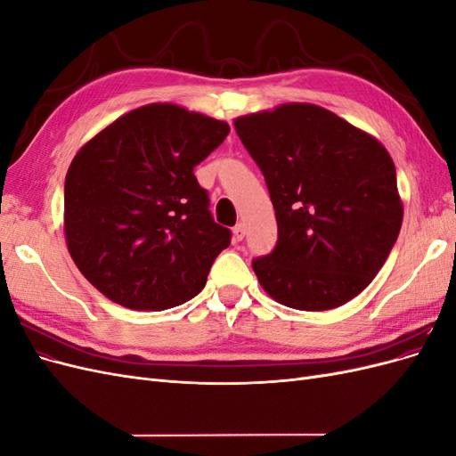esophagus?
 <instances>
[{"label": "esophagus", "mask_w": 456, "mask_h": 456, "mask_svg": "<svg viewBox=\"0 0 456 456\" xmlns=\"http://www.w3.org/2000/svg\"><path fill=\"white\" fill-rule=\"evenodd\" d=\"M245 224L243 223H240V224H236L233 226V241H241L243 238H245Z\"/></svg>", "instance_id": "obj_1"}]
</instances>
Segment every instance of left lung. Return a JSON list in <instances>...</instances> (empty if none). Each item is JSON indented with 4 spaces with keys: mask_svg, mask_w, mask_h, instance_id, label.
Segmentation results:
<instances>
[{
    "mask_svg": "<svg viewBox=\"0 0 456 456\" xmlns=\"http://www.w3.org/2000/svg\"><path fill=\"white\" fill-rule=\"evenodd\" d=\"M233 126L265 175L278 220L272 253L253 260L265 291L312 312L360 295L388 258L403 220L388 151L314 104H283Z\"/></svg>",
    "mask_w": 456,
    "mask_h": 456,
    "instance_id": "8db88e82",
    "label": "left lung"
}]
</instances>
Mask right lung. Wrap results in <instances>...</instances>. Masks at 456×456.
I'll return each mask as SVG.
<instances>
[{"label":"right lung","mask_w":456,"mask_h":456,"mask_svg":"<svg viewBox=\"0 0 456 456\" xmlns=\"http://www.w3.org/2000/svg\"><path fill=\"white\" fill-rule=\"evenodd\" d=\"M230 133L175 104L121 116L81 148L64 183L76 266L131 310H167L205 287L232 232L215 223L194 167Z\"/></svg>","instance_id":"right-lung-1"}]
</instances>
